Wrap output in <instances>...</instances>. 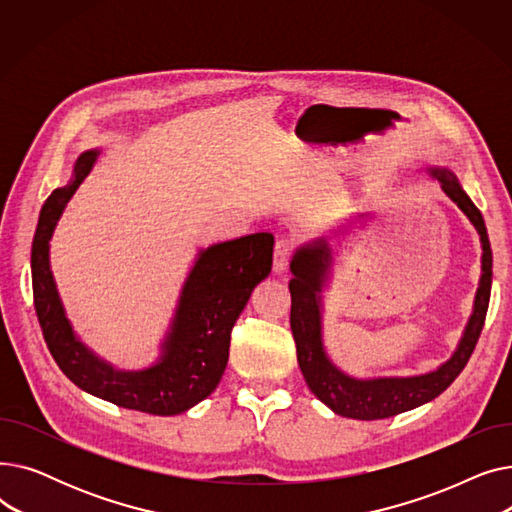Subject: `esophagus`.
Returning a JSON list of instances; mask_svg holds the SVG:
<instances>
[{"mask_svg": "<svg viewBox=\"0 0 512 512\" xmlns=\"http://www.w3.org/2000/svg\"><path fill=\"white\" fill-rule=\"evenodd\" d=\"M290 255H292V240H286V238L278 240L274 247V274L280 276L286 272Z\"/></svg>", "mask_w": 512, "mask_h": 512, "instance_id": "1", "label": "esophagus"}]
</instances>
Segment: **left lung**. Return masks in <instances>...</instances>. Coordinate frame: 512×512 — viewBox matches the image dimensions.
Returning <instances> with one entry per match:
<instances>
[{"label": "left lung", "mask_w": 512, "mask_h": 512, "mask_svg": "<svg viewBox=\"0 0 512 512\" xmlns=\"http://www.w3.org/2000/svg\"><path fill=\"white\" fill-rule=\"evenodd\" d=\"M425 172L440 182L446 197L467 215L481 242V276L473 313L454 353L436 369L417 375H378V378H355V375L342 371L330 359L324 344V288L330 284L334 270L332 236L309 240L292 255V280L288 282L292 299L290 328L294 342H297L299 367L309 390L336 415L373 421L394 417L434 400L465 369L481 334L483 321H486L492 290V249L486 224L450 168L427 166ZM361 218L363 215L357 220ZM338 234H346V226L340 232H334V236Z\"/></svg>", "instance_id": "obj_1"}]
</instances>
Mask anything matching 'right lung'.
<instances>
[{"mask_svg":"<svg viewBox=\"0 0 512 512\" xmlns=\"http://www.w3.org/2000/svg\"><path fill=\"white\" fill-rule=\"evenodd\" d=\"M99 149L80 153L66 186L39 213L33 238L35 311L51 357L80 390L130 411L172 417L193 409L218 388L230 351V332L255 286L272 272L274 236L257 232L197 253L159 357L143 369H118L78 338L53 280L49 240L76 188L97 164Z\"/></svg>","mask_w":512,"mask_h":512,"instance_id":"obj_1","label":"right lung"}]
</instances>
